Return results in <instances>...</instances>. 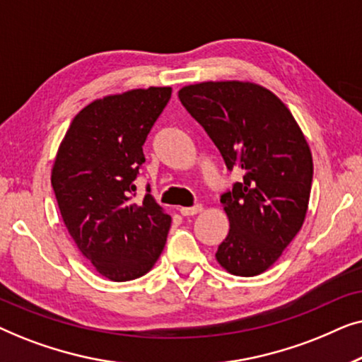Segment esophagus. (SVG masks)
<instances>
[{"mask_svg":"<svg viewBox=\"0 0 362 362\" xmlns=\"http://www.w3.org/2000/svg\"><path fill=\"white\" fill-rule=\"evenodd\" d=\"M180 212L182 216H196V214H199V212H202V206L197 204L194 207H181Z\"/></svg>","mask_w":362,"mask_h":362,"instance_id":"esophagus-1","label":"esophagus"}]
</instances>
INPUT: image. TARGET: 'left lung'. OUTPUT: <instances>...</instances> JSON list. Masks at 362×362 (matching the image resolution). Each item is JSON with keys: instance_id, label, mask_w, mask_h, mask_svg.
Masks as SVG:
<instances>
[{"instance_id": "1", "label": "left lung", "mask_w": 362, "mask_h": 362, "mask_svg": "<svg viewBox=\"0 0 362 362\" xmlns=\"http://www.w3.org/2000/svg\"><path fill=\"white\" fill-rule=\"evenodd\" d=\"M177 97L227 168L244 173L221 197L230 229L217 264L232 275H260L305 222L313 180L308 141L285 103L259 83L199 82L181 87Z\"/></svg>"}]
</instances>
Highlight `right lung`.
I'll list each match as a JSON object with an SVG mask.
<instances>
[{
    "label": "right lung",
    "mask_w": 362,
    "mask_h": 362,
    "mask_svg": "<svg viewBox=\"0 0 362 362\" xmlns=\"http://www.w3.org/2000/svg\"><path fill=\"white\" fill-rule=\"evenodd\" d=\"M171 87L97 98L74 118L51 171L59 211L77 249L112 281L148 274L165 249L171 217L151 194L133 202L145 143Z\"/></svg>",
    "instance_id": "add662e5"
}]
</instances>
